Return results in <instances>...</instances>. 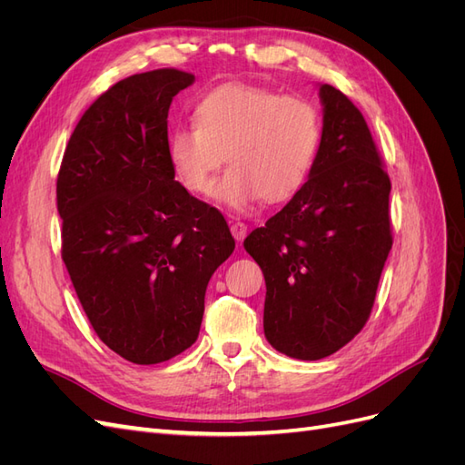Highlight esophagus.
<instances>
[{
	"label": "esophagus",
	"instance_id": "obj_1",
	"mask_svg": "<svg viewBox=\"0 0 465 465\" xmlns=\"http://www.w3.org/2000/svg\"><path fill=\"white\" fill-rule=\"evenodd\" d=\"M231 232H232V236H234V241H236V242H242V241H244V236H246V232H248V227H246L244 223L238 221V223H232V224H231Z\"/></svg>",
	"mask_w": 465,
	"mask_h": 465
}]
</instances>
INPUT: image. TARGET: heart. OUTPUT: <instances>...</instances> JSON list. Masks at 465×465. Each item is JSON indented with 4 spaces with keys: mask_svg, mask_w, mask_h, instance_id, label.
<instances>
[{
    "mask_svg": "<svg viewBox=\"0 0 465 465\" xmlns=\"http://www.w3.org/2000/svg\"><path fill=\"white\" fill-rule=\"evenodd\" d=\"M193 125H180L166 142L176 180L192 193H209L224 163L231 168L215 186V200L244 209L260 195L283 202L311 173L322 139L318 108L302 96L244 83L207 93L193 108Z\"/></svg>",
    "mask_w": 465,
    "mask_h": 465,
    "instance_id": "b5f03b06",
    "label": "heart"
}]
</instances>
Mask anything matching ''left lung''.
<instances>
[{"label": "left lung", "mask_w": 465, "mask_h": 465, "mask_svg": "<svg viewBox=\"0 0 465 465\" xmlns=\"http://www.w3.org/2000/svg\"><path fill=\"white\" fill-rule=\"evenodd\" d=\"M320 101L308 180L244 241L265 279V340L301 361L328 357L362 330L391 248V184L369 125L335 87L320 85Z\"/></svg>", "instance_id": "1"}]
</instances>
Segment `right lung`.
<instances>
[{"label":"right lung","mask_w":465,"mask_h":465,"mask_svg":"<svg viewBox=\"0 0 465 465\" xmlns=\"http://www.w3.org/2000/svg\"><path fill=\"white\" fill-rule=\"evenodd\" d=\"M195 77L154 69L85 110L58 174L62 258L93 330L125 361L157 364L198 340L229 224L174 180L168 108Z\"/></svg>","instance_id":"obj_1"}]
</instances>
